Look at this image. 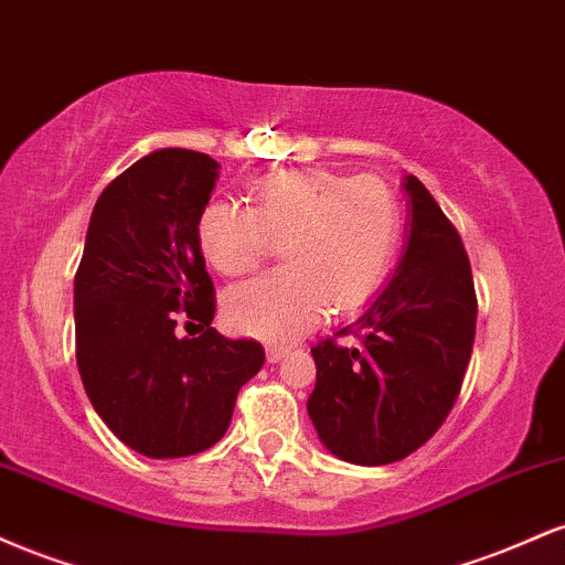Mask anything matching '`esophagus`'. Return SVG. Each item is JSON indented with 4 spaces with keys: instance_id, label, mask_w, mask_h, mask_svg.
<instances>
[{
    "instance_id": "1",
    "label": "esophagus",
    "mask_w": 565,
    "mask_h": 565,
    "mask_svg": "<svg viewBox=\"0 0 565 565\" xmlns=\"http://www.w3.org/2000/svg\"><path fill=\"white\" fill-rule=\"evenodd\" d=\"M287 353H289V348H284V345H268V348H265L268 364H278V361H281Z\"/></svg>"
}]
</instances>
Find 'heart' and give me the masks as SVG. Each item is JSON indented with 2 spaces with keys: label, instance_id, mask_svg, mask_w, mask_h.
Listing matches in <instances>:
<instances>
[{
  "label": "heart",
  "instance_id": "heart-1",
  "mask_svg": "<svg viewBox=\"0 0 565 565\" xmlns=\"http://www.w3.org/2000/svg\"><path fill=\"white\" fill-rule=\"evenodd\" d=\"M401 233L398 199L377 174L284 170L252 188V206L212 199L201 210V255L225 276L246 274L281 242L284 268L236 284L223 297L233 332L289 342L329 305L359 308L382 287Z\"/></svg>",
  "mask_w": 565,
  "mask_h": 565
}]
</instances>
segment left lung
Wrapping results in <instances>:
<instances>
[{"label":"left lung","instance_id":"obj_1","mask_svg":"<svg viewBox=\"0 0 565 565\" xmlns=\"http://www.w3.org/2000/svg\"><path fill=\"white\" fill-rule=\"evenodd\" d=\"M406 252L385 289L337 334L310 348L308 398L321 444L353 465H391L427 444L449 417L476 342L478 300L462 238L438 201L406 174Z\"/></svg>","mask_w":565,"mask_h":565}]
</instances>
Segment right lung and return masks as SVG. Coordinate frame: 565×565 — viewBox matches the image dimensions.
Returning <instances> with one entry per match:
<instances>
[{
	"label": "right lung",
	"mask_w": 565,
	"mask_h": 565,
	"mask_svg": "<svg viewBox=\"0 0 565 565\" xmlns=\"http://www.w3.org/2000/svg\"><path fill=\"white\" fill-rule=\"evenodd\" d=\"M217 170L188 148L135 161L97 199L74 278L76 366L89 404L121 444L151 459L215 446L265 361L260 342L210 327L215 287L196 223ZM180 320L199 322L202 334L178 338Z\"/></svg>",
	"instance_id": "add662e5"
}]
</instances>
